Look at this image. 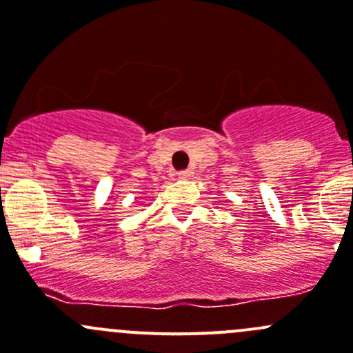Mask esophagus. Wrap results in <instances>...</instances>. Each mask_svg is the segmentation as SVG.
<instances>
[{
    "label": "esophagus",
    "instance_id": "esophagus-1",
    "mask_svg": "<svg viewBox=\"0 0 353 353\" xmlns=\"http://www.w3.org/2000/svg\"><path fill=\"white\" fill-rule=\"evenodd\" d=\"M190 176H192L190 170H185V172L178 173V178H181V180H188V178H190Z\"/></svg>",
    "mask_w": 353,
    "mask_h": 353
}]
</instances>
